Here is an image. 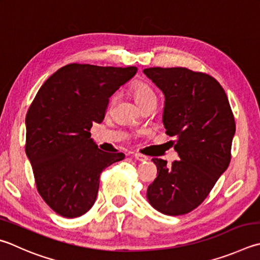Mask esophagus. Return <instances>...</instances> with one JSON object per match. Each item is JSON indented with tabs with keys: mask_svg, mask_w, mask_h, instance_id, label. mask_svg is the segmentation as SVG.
<instances>
[{
	"mask_svg": "<svg viewBox=\"0 0 260 260\" xmlns=\"http://www.w3.org/2000/svg\"><path fill=\"white\" fill-rule=\"evenodd\" d=\"M133 157L136 159V160H139V161H146V160H148L149 158L146 157V155H144V154H141V153H135Z\"/></svg>",
	"mask_w": 260,
	"mask_h": 260,
	"instance_id": "esophagus-1",
	"label": "esophagus"
}]
</instances>
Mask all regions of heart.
<instances>
[{
    "instance_id": "heart-1",
    "label": "heart",
    "mask_w": 260,
    "mask_h": 260,
    "mask_svg": "<svg viewBox=\"0 0 260 260\" xmlns=\"http://www.w3.org/2000/svg\"><path fill=\"white\" fill-rule=\"evenodd\" d=\"M132 94L139 106L142 107L150 101H155V94L153 89L144 82H136L132 86Z\"/></svg>"
}]
</instances>
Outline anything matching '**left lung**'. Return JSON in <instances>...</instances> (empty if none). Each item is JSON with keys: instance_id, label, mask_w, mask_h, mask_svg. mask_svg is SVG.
Returning a JSON list of instances; mask_svg holds the SVG:
<instances>
[{"instance_id": "left-lung-1", "label": "left lung", "mask_w": 260, "mask_h": 260, "mask_svg": "<svg viewBox=\"0 0 260 260\" xmlns=\"http://www.w3.org/2000/svg\"><path fill=\"white\" fill-rule=\"evenodd\" d=\"M165 95L162 122L175 136L179 160L153 158L154 181L146 198L168 216L184 215L202 204L231 161L235 121L228 95L209 75L183 67L143 70Z\"/></svg>"}]
</instances>
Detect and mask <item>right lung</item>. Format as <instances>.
I'll list each match as a JSON object with an SVG mask.
<instances>
[{"label": "right lung", "mask_w": 260, "mask_h": 260, "mask_svg": "<svg viewBox=\"0 0 260 260\" xmlns=\"http://www.w3.org/2000/svg\"><path fill=\"white\" fill-rule=\"evenodd\" d=\"M136 67L70 63L46 79L26 115V154L37 191L56 214L75 218L95 202L100 174L125 158L105 152L91 139L109 98Z\"/></svg>", "instance_id": "add662e5"}]
</instances>
